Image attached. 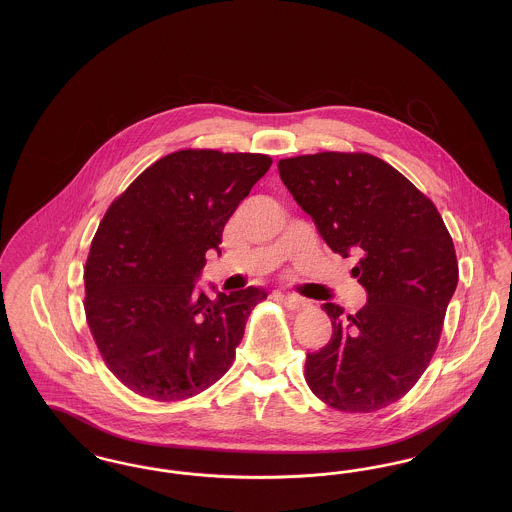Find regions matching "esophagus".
I'll return each instance as SVG.
<instances>
[{"instance_id":"esophagus-1","label":"esophagus","mask_w":512,"mask_h":512,"mask_svg":"<svg viewBox=\"0 0 512 512\" xmlns=\"http://www.w3.org/2000/svg\"><path fill=\"white\" fill-rule=\"evenodd\" d=\"M278 299H280V303H282L288 311H301V309L309 307V301L303 299L301 295H295V293H280Z\"/></svg>"}]
</instances>
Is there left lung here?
Returning a JSON list of instances; mask_svg holds the SVG:
<instances>
[{"instance_id":"8db88e82","label":"left lung","mask_w":512,"mask_h":512,"mask_svg":"<svg viewBox=\"0 0 512 512\" xmlns=\"http://www.w3.org/2000/svg\"><path fill=\"white\" fill-rule=\"evenodd\" d=\"M278 172L318 234L341 257L366 305L334 303L332 340L307 355L305 380L328 407L374 413L401 399L430 365L459 282L455 245L436 205L386 161L322 151L278 161Z\"/></svg>"}]
</instances>
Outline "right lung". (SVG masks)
I'll list each match as a JSON object with an SVG mask.
<instances>
[{
  "label": "right lung",
  "instance_id": "right-lung-1",
  "mask_svg": "<svg viewBox=\"0 0 512 512\" xmlns=\"http://www.w3.org/2000/svg\"><path fill=\"white\" fill-rule=\"evenodd\" d=\"M272 159L180 149L107 209L84 267V311L107 368L153 401H182L234 363L261 288L195 295L207 251Z\"/></svg>",
  "mask_w": 512,
  "mask_h": 512
}]
</instances>
